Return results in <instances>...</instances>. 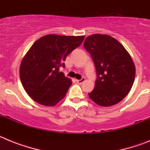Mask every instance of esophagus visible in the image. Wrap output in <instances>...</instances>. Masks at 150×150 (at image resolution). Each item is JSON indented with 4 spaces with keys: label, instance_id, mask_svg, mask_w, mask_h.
<instances>
[{
    "label": "esophagus",
    "instance_id": "obj_1",
    "mask_svg": "<svg viewBox=\"0 0 150 150\" xmlns=\"http://www.w3.org/2000/svg\"><path fill=\"white\" fill-rule=\"evenodd\" d=\"M76 81L79 84H81V83H83L85 81V78H82L81 79H76Z\"/></svg>",
    "mask_w": 150,
    "mask_h": 150
}]
</instances>
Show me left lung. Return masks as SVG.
I'll use <instances>...</instances> for the list:
<instances>
[{"label": "left lung", "instance_id": "8db88e82", "mask_svg": "<svg viewBox=\"0 0 150 150\" xmlns=\"http://www.w3.org/2000/svg\"><path fill=\"white\" fill-rule=\"evenodd\" d=\"M83 46L93 59L98 76L88 96L101 107L118 104L134 82L136 69L132 57L117 40L107 34L88 36Z\"/></svg>", "mask_w": 150, "mask_h": 150}]
</instances>
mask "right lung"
I'll return each mask as SVG.
<instances>
[{"label":"right lung","instance_id":"1","mask_svg":"<svg viewBox=\"0 0 150 150\" xmlns=\"http://www.w3.org/2000/svg\"><path fill=\"white\" fill-rule=\"evenodd\" d=\"M84 38L47 34L34 42L19 68L21 82L30 98L41 105L53 107L64 98L72 81L59 68Z\"/></svg>","mask_w":150,"mask_h":150}]
</instances>
